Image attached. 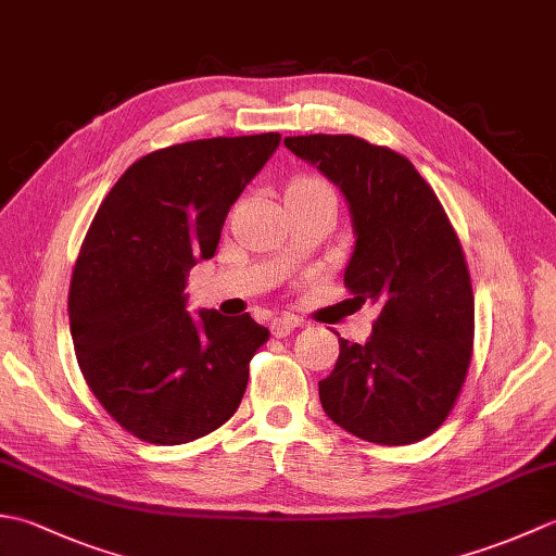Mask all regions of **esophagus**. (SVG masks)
Returning a JSON list of instances; mask_svg holds the SVG:
<instances>
[{"mask_svg": "<svg viewBox=\"0 0 556 556\" xmlns=\"http://www.w3.org/2000/svg\"><path fill=\"white\" fill-rule=\"evenodd\" d=\"M299 325H301L299 317H293V315H279V317H275V320L269 323V329H271V334H275L277 339H285V337H289Z\"/></svg>", "mask_w": 556, "mask_h": 556, "instance_id": "34e87169", "label": "esophagus"}]
</instances>
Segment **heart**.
<instances>
[{
    "instance_id": "b5f03b06",
    "label": "heart",
    "mask_w": 556,
    "mask_h": 556,
    "mask_svg": "<svg viewBox=\"0 0 556 556\" xmlns=\"http://www.w3.org/2000/svg\"><path fill=\"white\" fill-rule=\"evenodd\" d=\"M289 191H329V186H325L323 181L317 179H299L293 181Z\"/></svg>"
}]
</instances>
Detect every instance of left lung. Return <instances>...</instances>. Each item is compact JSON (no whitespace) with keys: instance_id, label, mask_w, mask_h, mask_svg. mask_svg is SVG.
Masks as SVG:
<instances>
[{"instance_id":"8db88e82","label":"left lung","mask_w":556,"mask_h":556,"mask_svg":"<svg viewBox=\"0 0 556 556\" xmlns=\"http://www.w3.org/2000/svg\"><path fill=\"white\" fill-rule=\"evenodd\" d=\"M285 146L344 193L356 233L344 285L353 301L382 305L365 344L339 337L323 408L365 442H420L454 408L473 353L476 303L458 236L399 152L325 134Z\"/></svg>"}]
</instances>
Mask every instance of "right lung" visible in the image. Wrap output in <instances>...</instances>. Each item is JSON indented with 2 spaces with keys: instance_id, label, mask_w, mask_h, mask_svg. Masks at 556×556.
I'll list each match as a JSON object with an SVG mask.
<instances>
[{
  "instance_id": "1",
  "label": "right lung",
  "mask_w": 556,
  "mask_h": 556,
  "mask_svg": "<svg viewBox=\"0 0 556 556\" xmlns=\"http://www.w3.org/2000/svg\"><path fill=\"white\" fill-rule=\"evenodd\" d=\"M279 134L150 152L102 200L68 289L80 372L104 410L150 444H186L239 408L269 332L251 315L186 311V277L217 251L229 207Z\"/></svg>"
}]
</instances>
